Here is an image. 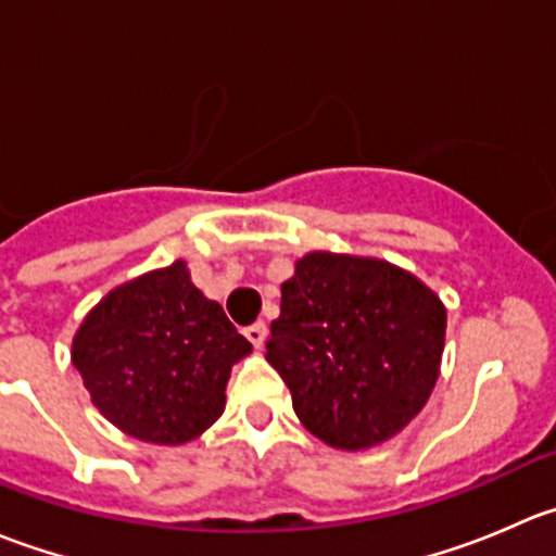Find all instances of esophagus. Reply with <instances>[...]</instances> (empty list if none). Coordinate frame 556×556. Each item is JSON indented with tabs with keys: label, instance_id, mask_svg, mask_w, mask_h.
<instances>
[{
	"label": "esophagus",
	"instance_id": "obj_1",
	"mask_svg": "<svg viewBox=\"0 0 556 556\" xmlns=\"http://www.w3.org/2000/svg\"><path fill=\"white\" fill-rule=\"evenodd\" d=\"M244 336H247V339H250V344L255 346V350H263V341H266V336H268L266 323L250 325V328L244 330Z\"/></svg>",
	"mask_w": 556,
	"mask_h": 556
}]
</instances>
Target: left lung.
I'll list each match as a JSON object with an SVG mask.
<instances>
[{
  "mask_svg": "<svg viewBox=\"0 0 556 556\" xmlns=\"http://www.w3.org/2000/svg\"><path fill=\"white\" fill-rule=\"evenodd\" d=\"M446 306L395 263L314 250L282 282L266 361L323 444L371 450L428 403L441 371Z\"/></svg>",
  "mask_w": 556,
  "mask_h": 556,
  "instance_id": "8db88e82",
  "label": "left lung"
}]
</instances>
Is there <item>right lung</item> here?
<instances>
[{
  "label": "right lung",
  "instance_id": "obj_1",
  "mask_svg": "<svg viewBox=\"0 0 556 556\" xmlns=\"http://www.w3.org/2000/svg\"><path fill=\"white\" fill-rule=\"evenodd\" d=\"M252 344L217 301L190 282L188 263L117 285L72 339V366L91 403L131 439L179 446L226 408L233 363Z\"/></svg>",
  "mask_w": 556,
  "mask_h": 556
}]
</instances>
